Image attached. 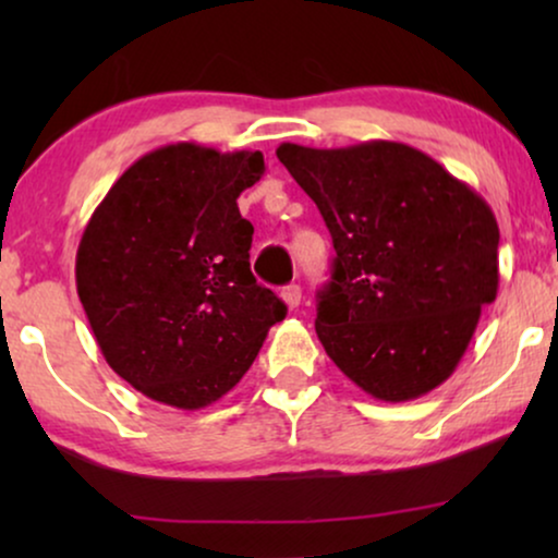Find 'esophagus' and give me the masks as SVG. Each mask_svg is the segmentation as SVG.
Here are the masks:
<instances>
[{
    "label": "esophagus",
    "mask_w": 558,
    "mask_h": 558,
    "mask_svg": "<svg viewBox=\"0 0 558 558\" xmlns=\"http://www.w3.org/2000/svg\"><path fill=\"white\" fill-rule=\"evenodd\" d=\"M281 300H284L289 310H296V307H300V302H302V287L300 284L284 287V289H281Z\"/></svg>",
    "instance_id": "34e87169"
}]
</instances>
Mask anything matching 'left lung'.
<instances>
[{
	"instance_id": "left-lung-1",
	"label": "left lung",
	"mask_w": 558,
	"mask_h": 558,
	"mask_svg": "<svg viewBox=\"0 0 558 558\" xmlns=\"http://www.w3.org/2000/svg\"><path fill=\"white\" fill-rule=\"evenodd\" d=\"M277 157L332 235V277L317 292L315 319L325 353L380 401H411L445 384L498 294L490 205L401 142H284Z\"/></svg>"
}]
</instances>
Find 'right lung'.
Listing matches in <instances>:
<instances>
[{
	"label": "right lung",
	"instance_id": "right-lung-1",
	"mask_svg": "<svg viewBox=\"0 0 558 558\" xmlns=\"http://www.w3.org/2000/svg\"><path fill=\"white\" fill-rule=\"evenodd\" d=\"M262 151L195 142L136 159L90 216L75 287L106 363L147 399L210 407L256 361L287 307L251 274L239 195Z\"/></svg>",
	"mask_w": 558,
	"mask_h": 558
}]
</instances>
